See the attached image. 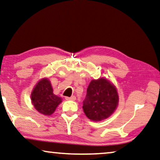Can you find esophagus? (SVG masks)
Segmentation results:
<instances>
[{"instance_id":"1","label":"esophagus","mask_w":160,"mask_h":160,"mask_svg":"<svg viewBox=\"0 0 160 160\" xmlns=\"http://www.w3.org/2000/svg\"><path fill=\"white\" fill-rule=\"evenodd\" d=\"M76 96H71V97H66V100H72V101H74V100H76Z\"/></svg>"}]
</instances>
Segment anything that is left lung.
I'll return each instance as SVG.
<instances>
[{
	"instance_id": "obj_1",
	"label": "left lung",
	"mask_w": 160,
	"mask_h": 160,
	"mask_svg": "<svg viewBox=\"0 0 160 160\" xmlns=\"http://www.w3.org/2000/svg\"><path fill=\"white\" fill-rule=\"evenodd\" d=\"M118 102L119 96L115 86L107 78H99L89 83L82 108L89 120L101 121L115 112Z\"/></svg>"
}]
</instances>
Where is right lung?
I'll return each mask as SVG.
<instances>
[{
  "label": "right lung",
  "instance_id": "obj_1",
  "mask_svg": "<svg viewBox=\"0 0 160 160\" xmlns=\"http://www.w3.org/2000/svg\"><path fill=\"white\" fill-rule=\"evenodd\" d=\"M31 100L34 108L45 115H51L62 102L61 97L53 93L51 83L48 78H41L34 86Z\"/></svg>",
  "mask_w": 160,
  "mask_h": 160
}]
</instances>
